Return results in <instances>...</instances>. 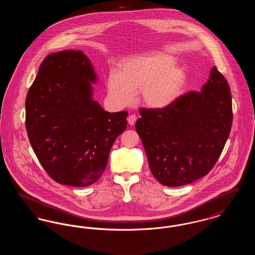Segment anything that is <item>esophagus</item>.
Instances as JSON below:
<instances>
[{
	"mask_svg": "<svg viewBox=\"0 0 255 255\" xmlns=\"http://www.w3.org/2000/svg\"><path fill=\"white\" fill-rule=\"evenodd\" d=\"M127 121H128V123H129L130 125H133V124L135 123V122H136V117H135L134 115H130V116L128 117Z\"/></svg>",
	"mask_w": 255,
	"mask_h": 255,
	"instance_id": "1",
	"label": "esophagus"
}]
</instances>
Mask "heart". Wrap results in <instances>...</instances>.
Segmentation results:
<instances>
[{"label": "heart", "instance_id": "obj_1", "mask_svg": "<svg viewBox=\"0 0 255 255\" xmlns=\"http://www.w3.org/2000/svg\"><path fill=\"white\" fill-rule=\"evenodd\" d=\"M174 63L173 56L162 52L127 58L119 73L108 76L110 96L120 104L130 105L139 92L140 101L147 107L166 108L180 96L185 82L183 70Z\"/></svg>", "mask_w": 255, "mask_h": 255}]
</instances>
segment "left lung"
<instances>
[{
  "label": "left lung",
  "instance_id": "8db88e82",
  "mask_svg": "<svg viewBox=\"0 0 255 255\" xmlns=\"http://www.w3.org/2000/svg\"><path fill=\"white\" fill-rule=\"evenodd\" d=\"M139 114L135 130L153 176L166 186L185 185L212 169L227 142L232 124L230 85L213 67L201 92Z\"/></svg>",
  "mask_w": 255,
  "mask_h": 255
}]
</instances>
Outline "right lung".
<instances>
[{"instance_id": "add662e5", "label": "right lung", "mask_w": 255, "mask_h": 255, "mask_svg": "<svg viewBox=\"0 0 255 255\" xmlns=\"http://www.w3.org/2000/svg\"><path fill=\"white\" fill-rule=\"evenodd\" d=\"M97 73L81 50L49 54L25 99L29 142L49 177L84 187L105 169L110 150L127 126L126 111L109 113L93 99Z\"/></svg>"}]
</instances>
